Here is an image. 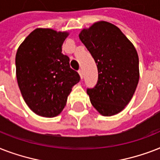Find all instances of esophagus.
I'll use <instances>...</instances> for the list:
<instances>
[{
	"instance_id": "esophagus-1",
	"label": "esophagus",
	"mask_w": 160,
	"mask_h": 160,
	"mask_svg": "<svg viewBox=\"0 0 160 160\" xmlns=\"http://www.w3.org/2000/svg\"><path fill=\"white\" fill-rule=\"evenodd\" d=\"M78 73H79V75H80V79H83V71H82V70H80L79 71H78Z\"/></svg>"
}]
</instances>
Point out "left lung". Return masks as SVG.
<instances>
[{
	"mask_svg": "<svg viewBox=\"0 0 160 160\" xmlns=\"http://www.w3.org/2000/svg\"><path fill=\"white\" fill-rule=\"evenodd\" d=\"M79 37L98 68L97 84L87 90L90 102L104 116L119 114L131 100L139 83L136 49L119 28L107 21L83 29Z\"/></svg>",
	"mask_w": 160,
	"mask_h": 160,
	"instance_id": "8db88e82",
	"label": "left lung"
}]
</instances>
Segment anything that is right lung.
Here are the masks:
<instances>
[{"mask_svg": "<svg viewBox=\"0 0 160 160\" xmlns=\"http://www.w3.org/2000/svg\"><path fill=\"white\" fill-rule=\"evenodd\" d=\"M67 31L37 28L20 45L16 55V79L25 102L40 116L60 114L80 75L62 54Z\"/></svg>", "mask_w": 160, "mask_h": 160, "instance_id": "1", "label": "right lung"}]
</instances>
